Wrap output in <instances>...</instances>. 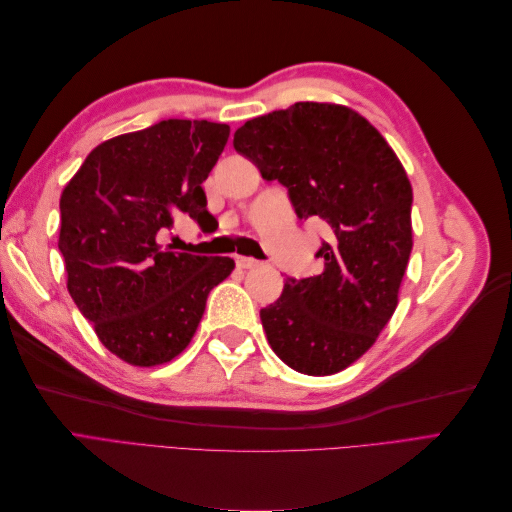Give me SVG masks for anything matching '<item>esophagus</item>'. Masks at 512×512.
Instances as JSON below:
<instances>
[{
  "mask_svg": "<svg viewBox=\"0 0 512 512\" xmlns=\"http://www.w3.org/2000/svg\"><path fill=\"white\" fill-rule=\"evenodd\" d=\"M260 265V262L256 258H250V256H237V267L239 269H256Z\"/></svg>",
  "mask_w": 512,
  "mask_h": 512,
  "instance_id": "esophagus-1",
  "label": "esophagus"
}]
</instances>
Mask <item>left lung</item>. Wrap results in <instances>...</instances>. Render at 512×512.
<instances>
[{
    "mask_svg": "<svg viewBox=\"0 0 512 512\" xmlns=\"http://www.w3.org/2000/svg\"><path fill=\"white\" fill-rule=\"evenodd\" d=\"M235 149L280 181L299 220L329 226L318 275L284 282L260 309L273 352L307 376L359 359L391 320L412 252V185L389 143L352 108L297 102L245 121Z\"/></svg>",
    "mask_w": 512,
    "mask_h": 512,
    "instance_id": "1",
    "label": "left lung"
}]
</instances>
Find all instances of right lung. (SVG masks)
<instances>
[{
	"label": "right lung",
	"mask_w": 512,
	"mask_h": 512,
	"mask_svg": "<svg viewBox=\"0 0 512 512\" xmlns=\"http://www.w3.org/2000/svg\"><path fill=\"white\" fill-rule=\"evenodd\" d=\"M230 128L164 119L104 141L61 192L59 252L68 292L100 342L130 365L151 367L185 350L209 292L235 269L228 256L160 247L175 213L207 222L203 181Z\"/></svg>",
	"instance_id": "add662e5"
}]
</instances>
